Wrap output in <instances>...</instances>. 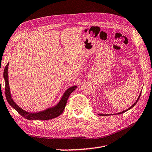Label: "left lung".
<instances>
[{"mask_svg": "<svg viewBox=\"0 0 152 152\" xmlns=\"http://www.w3.org/2000/svg\"><path fill=\"white\" fill-rule=\"evenodd\" d=\"M140 96H141V93H140V96H139V97H138V98L137 99V100L136 101V102H135L133 105H132V106L130 107H129L128 109H127V110H124V111H123V112H120V113H118V114H122V113H124V112H126V111H128V110H129V109H131L132 107H133L136 104V103L137 102H138V100L140 99ZM98 115H103V116H105V115H110V114H98Z\"/></svg>", "mask_w": 152, "mask_h": 152, "instance_id": "8db88e82", "label": "left lung"}]
</instances>
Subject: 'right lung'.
Wrapping results in <instances>:
<instances>
[{"instance_id":"add662e5","label":"right lung","mask_w":152,"mask_h":152,"mask_svg":"<svg viewBox=\"0 0 152 152\" xmlns=\"http://www.w3.org/2000/svg\"><path fill=\"white\" fill-rule=\"evenodd\" d=\"M8 66H9V63H8L6 66H5L3 73V76L5 82V95H6L7 100L10 106L18 112L19 114H20L22 116L26 118L27 120H47L59 116V115L63 112V111H64L66 105L67 103V100L69 96H70V94L73 91L75 90L76 88H77L76 86H74L69 88L64 92V94H63L61 100L59 102V103L54 107H50V108L44 110V111L37 113L27 112L25 110L20 108L18 105H16V104L12 100V96L10 95V87L9 84V77H8Z\"/></svg>"}]
</instances>
